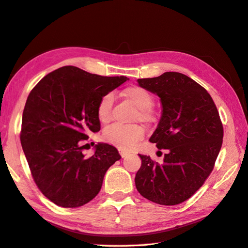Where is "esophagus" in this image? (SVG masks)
Wrapping results in <instances>:
<instances>
[{
  "mask_svg": "<svg viewBox=\"0 0 248 248\" xmlns=\"http://www.w3.org/2000/svg\"><path fill=\"white\" fill-rule=\"evenodd\" d=\"M119 153H120V155H122L123 158H124L126 155H128V152H126L125 150H123V149H119Z\"/></svg>",
  "mask_w": 248,
  "mask_h": 248,
  "instance_id": "esophagus-1",
  "label": "esophagus"
}]
</instances>
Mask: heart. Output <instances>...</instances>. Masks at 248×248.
I'll return each instance as SVG.
<instances>
[{
    "label": "heart",
    "mask_w": 248,
    "mask_h": 248,
    "mask_svg": "<svg viewBox=\"0 0 248 248\" xmlns=\"http://www.w3.org/2000/svg\"><path fill=\"white\" fill-rule=\"evenodd\" d=\"M122 96L126 103H129L138 110L135 119H140L143 123H152L154 115L150 110L153 106L154 99L152 94L144 88L132 86L125 88ZM113 98L111 94H106L101 97L97 106V116L103 124L109 123L111 119ZM144 136V129L141 125H122L113 124L104 132L105 140L122 149H130L140 141Z\"/></svg>",
    "instance_id": "heart-1"
}]
</instances>
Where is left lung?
<instances>
[{"label": "left lung", "mask_w": 248, "mask_h": 248, "mask_svg": "<svg viewBox=\"0 0 248 248\" xmlns=\"http://www.w3.org/2000/svg\"><path fill=\"white\" fill-rule=\"evenodd\" d=\"M137 81L160 97L162 115L150 141L167 154L162 164L139 155L136 188L158 204H179L203 186L215 167L223 141L219 112L205 89L182 73Z\"/></svg>", "instance_id": "8db88e82"}]
</instances>
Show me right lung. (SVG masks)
<instances>
[{
	"mask_svg": "<svg viewBox=\"0 0 248 248\" xmlns=\"http://www.w3.org/2000/svg\"><path fill=\"white\" fill-rule=\"evenodd\" d=\"M126 79L65 66L44 76L29 93L21 144L36 186L56 205L73 208L91 201L108 169L122 158L108 143L95 145L89 158L82 150L88 133L100 130L99 100Z\"/></svg>",
	"mask_w": 248,
	"mask_h": 248,
	"instance_id": "1",
	"label": "right lung"
}]
</instances>
